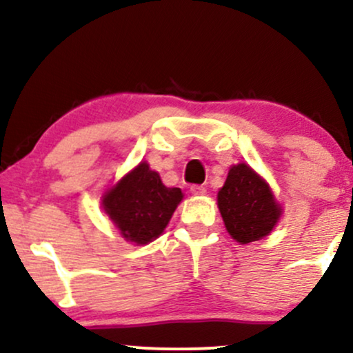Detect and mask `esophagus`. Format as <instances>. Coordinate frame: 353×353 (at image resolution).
<instances>
[{"instance_id":"esophagus-1","label":"esophagus","mask_w":353,"mask_h":353,"mask_svg":"<svg viewBox=\"0 0 353 353\" xmlns=\"http://www.w3.org/2000/svg\"><path fill=\"white\" fill-rule=\"evenodd\" d=\"M190 192H192L194 196H204V194H205V188H204V185H199V184L190 185Z\"/></svg>"}]
</instances>
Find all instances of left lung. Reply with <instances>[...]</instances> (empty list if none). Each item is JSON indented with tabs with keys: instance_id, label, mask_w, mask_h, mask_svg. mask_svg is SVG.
I'll return each mask as SVG.
<instances>
[{
	"instance_id": "8db88e82",
	"label": "left lung",
	"mask_w": 353,
	"mask_h": 353,
	"mask_svg": "<svg viewBox=\"0 0 353 353\" xmlns=\"http://www.w3.org/2000/svg\"><path fill=\"white\" fill-rule=\"evenodd\" d=\"M217 205L225 229L239 244L269 236L282 216L269 184L244 163L229 169L228 179L217 192Z\"/></svg>"
}]
</instances>
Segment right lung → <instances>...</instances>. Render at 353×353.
I'll return each mask as SVG.
<instances>
[{"label": "right lung", "instance_id": "obj_1", "mask_svg": "<svg viewBox=\"0 0 353 353\" xmlns=\"http://www.w3.org/2000/svg\"><path fill=\"white\" fill-rule=\"evenodd\" d=\"M182 201L179 188H165L143 161L103 196V208L125 241L149 244L164 232Z\"/></svg>", "mask_w": 353, "mask_h": 353}]
</instances>
